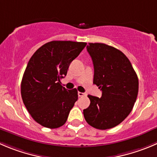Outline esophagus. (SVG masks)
Returning <instances> with one entry per match:
<instances>
[{
	"label": "esophagus",
	"mask_w": 157,
	"mask_h": 157,
	"mask_svg": "<svg viewBox=\"0 0 157 157\" xmlns=\"http://www.w3.org/2000/svg\"><path fill=\"white\" fill-rule=\"evenodd\" d=\"M78 96H79V97H83V96H86V93H83V92H78Z\"/></svg>",
	"instance_id": "esophagus-1"
}]
</instances>
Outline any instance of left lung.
Listing matches in <instances>:
<instances>
[{
	"label": "left lung",
	"mask_w": 157,
	"mask_h": 157,
	"mask_svg": "<svg viewBox=\"0 0 157 157\" xmlns=\"http://www.w3.org/2000/svg\"><path fill=\"white\" fill-rule=\"evenodd\" d=\"M87 51L94 65L93 84L102 94L101 98L88 95L91 102L83 110L85 119L95 129H111L132 111L138 95V77L128 58L116 48L89 43Z\"/></svg>",
	"instance_id": "1"
}]
</instances>
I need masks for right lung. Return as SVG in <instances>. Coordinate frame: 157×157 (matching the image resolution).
Wrapping results in <instances>:
<instances>
[{
    "label": "right lung",
    "instance_id": "obj_1",
    "mask_svg": "<svg viewBox=\"0 0 157 157\" xmlns=\"http://www.w3.org/2000/svg\"><path fill=\"white\" fill-rule=\"evenodd\" d=\"M86 45V42L52 41L30 59L21 85L22 100L31 117L44 127L56 129L66 122L78 91L66 89L60 80Z\"/></svg>",
    "mask_w": 157,
    "mask_h": 157
}]
</instances>
